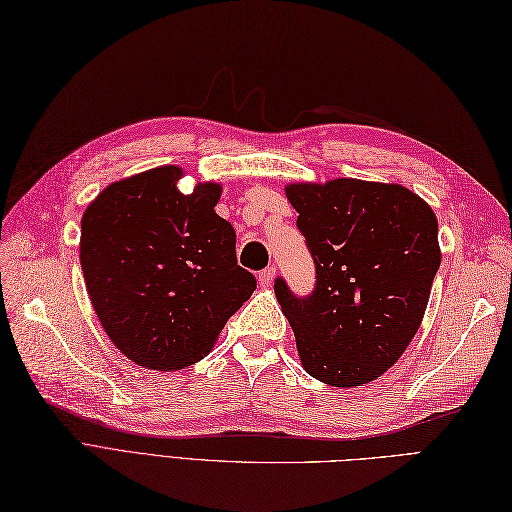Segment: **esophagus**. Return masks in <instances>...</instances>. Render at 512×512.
<instances>
[{"instance_id":"1","label":"esophagus","mask_w":512,"mask_h":512,"mask_svg":"<svg viewBox=\"0 0 512 512\" xmlns=\"http://www.w3.org/2000/svg\"><path fill=\"white\" fill-rule=\"evenodd\" d=\"M273 278H275V267H267V269H262V271L258 273L260 286H271V284H273Z\"/></svg>"}]
</instances>
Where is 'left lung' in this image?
Masks as SVG:
<instances>
[{"instance_id": "8db88e82", "label": "left lung", "mask_w": 512, "mask_h": 512, "mask_svg": "<svg viewBox=\"0 0 512 512\" xmlns=\"http://www.w3.org/2000/svg\"><path fill=\"white\" fill-rule=\"evenodd\" d=\"M314 260V288L275 297L308 375L334 388L381 377L422 323L439 269L437 217L400 185L338 178L286 187Z\"/></svg>"}]
</instances>
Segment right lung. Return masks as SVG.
I'll list each match as a JSON object with an SVG mask.
<instances>
[{
  "mask_svg": "<svg viewBox=\"0 0 512 512\" xmlns=\"http://www.w3.org/2000/svg\"><path fill=\"white\" fill-rule=\"evenodd\" d=\"M165 165L109 185L81 219L79 260L96 316L135 364L178 370L211 351L256 290L237 232L215 213L222 187L185 196Z\"/></svg>",
  "mask_w": 512,
  "mask_h": 512,
  "instance_id": "add662e5",
  "label": "right lung"
}]
</instances>
